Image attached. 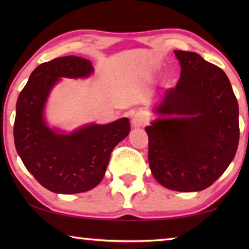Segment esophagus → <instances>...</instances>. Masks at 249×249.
Instances as JSON below:
<instances>
[{
	"label": "esophagus",
	"instance_id": "34e87169",
	"mask_svg": "<svg viewBox=\"0 0 249 249\" xmlns=\"http://www.w3.org/2000/svg\"><path fill=\"white\" fill-rule=\"evenodd\" d=\"M147 124V120L144 116L140 113H136L133 117H132V127L134 128H138V127H142Z\"/></svg>",
	"mask_w": 249,
	"mask_h": 249
}]
</instances>
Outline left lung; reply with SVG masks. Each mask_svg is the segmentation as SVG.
Here are the masks:
<instances>
[{"label": "left lung", "mask_w": 249, "mask_h": 249, "mask_svg": "<svg viewBox=\"0 0 249 249\" xmlns=\"http://www.w3.org/2000/svg\"><path fill=\"white\" fill-rule=\"evenodd\" d=\"M180 62L176 88L154 107L145 128L151 174L167 189L209 188L234 159L239 141L238 103L224 71L192 52L175 50Z\"/></svg>", "instance_id": "left-lung-1"}]
</instances>
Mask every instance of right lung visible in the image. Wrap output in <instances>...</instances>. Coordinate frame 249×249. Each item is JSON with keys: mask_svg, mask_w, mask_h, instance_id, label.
<instances>
[{"mask_svg": "<svg viewBox=\"0 0 249 249\" xmlns=\"http://www.w3.org/2000/svg\"><path fill=\"white\" fill-rule=\"evenodd\" d=\"M88 59L56 58L33 71L16 103L14 142L24 166L49 191L73 195L95 188L107 171L112 150L129 134L127 117L108 124H88L72 130L49 127L45 107L61 78H89Z\"/></svg>", "mask_w": 249, "mask_h": 249, "instance_id": "1", "label": "right lung"}]
</instances>
